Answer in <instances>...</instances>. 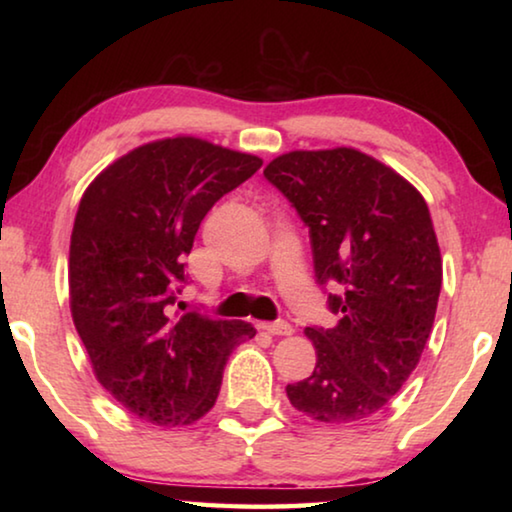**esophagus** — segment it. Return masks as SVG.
<instances>
[{"mask_svg":"<svg viewBox=\"0 0 512 512\" xmlns=\"http://www.w3.org/2000/svg\"><path fill=\"white\" fill-rule=\"evenodd\" d=\"M259 327H262L264 332L271 336H291L293 334V327L289 323H284V320H277V323H262Z\"/></svg>","mask_w":512,"mask_h":512,"instance_id":"1","label":"esophagus"}]
</instances>
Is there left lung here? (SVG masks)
<instances>
[{
  "instance_id": "left-lung-1",
  "label": "left lung",
  "mask_w": 512,
  "mask_h": 512,
  "mask_svg": "<svg viewBox=\"0 0 512 512\" xmlns=\"http://www.w3.org/2000/svg\"><path fill=\"white\" fill-rule=\"evenodd\" d=\"M264 176L309 228L318 284H341L336 325L305 327L316 368L289 402L323 424L366 420L411 377L436 318L443 257L427 201L352 146L282 153Z\"/></svg>"
}]
</instances>
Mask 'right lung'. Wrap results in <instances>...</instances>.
<instances>
[{"label": "right lung", "mask_w": 512, "mask_h": 512, "mask_svg": "<svg viewBox=\"0 0 512 512\" xmlns=\"http://www.w3.org/2000/svg\"><path fill=\"white\" fill-rule=\"evenodd\" d=\"M262 158L201 137L137 146L83 192L69 241V309L99 384L128 413L185 427L212 409L241 320L173 311L185 255L223 194Z\"/></svg>", "instance_id": "1"}]
</instances>
